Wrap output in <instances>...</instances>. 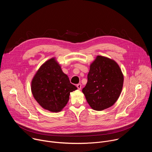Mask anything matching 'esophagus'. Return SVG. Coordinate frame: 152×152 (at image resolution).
I'll list each match as a JSON object with an SVG mask.
<instances>
[{"label":"esophagus","instance_id":"34e87169","mask_svg":"<svg viewBox=\"0 0 152 152\" xmlns=\"http://www.w3.org/2000/svg\"><path fill=\"white\" fill-rule=\"evenodd\" d=\"M81 84L80 83H78V84H77V89L78 90H80L81 89Z\"/></svg>","mask_w":152,"mask_h":152}]
</instances>
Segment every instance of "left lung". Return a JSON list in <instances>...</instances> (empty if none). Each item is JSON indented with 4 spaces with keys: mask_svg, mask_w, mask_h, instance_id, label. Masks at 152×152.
Returning <instances> with one entry per match:
<instances>
[{
    "mask_svg": "<svg viewBox=\"0 0 152 152\" xmlns=\"http://www.w3.org/2000/svg\"><path fill=\"white\" fill-rule=\"evenodd\" d=\"M87 77L82 92L91 108L102 111L113 106L120 95L123 84L118 65L110 58L97 56L91 64Z\"/></svg>",
    "mask_w": 152,
    "mask_h": 152,
    "instance_id": "8db88e82",
    "label": "left lung"
}]
</instances>
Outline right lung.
I'll return each mask as SVG.
<instances>
[{
    "mask_svg": "<svg viewBox=\"0 0 152 152\" xmlns=\"http://www.w3.org/2000/svg\"><path fill=\"white\" fill-rule=\"evenodd\" d=\"M31 90L35 99L43 108L58 113L67 104L70 93L77 88L52 58L37 72L32 81Z\"/></svg>",
    "mask_w": 152,
    "mask_h": 152,
    "instance_id": "right-lung-1",
    "label": "right lung"
}]
</instances>
